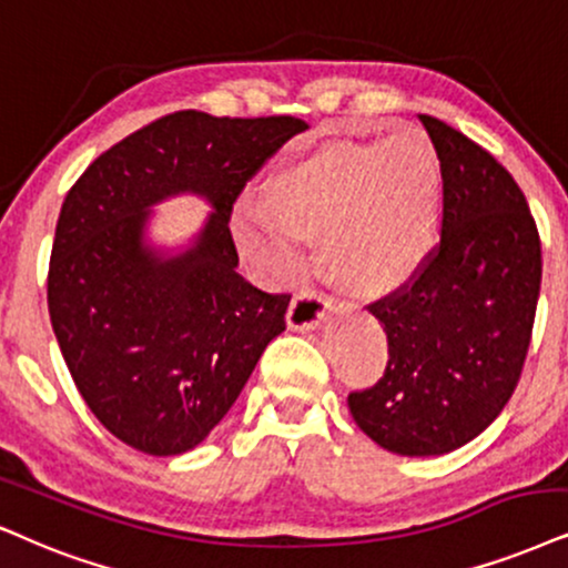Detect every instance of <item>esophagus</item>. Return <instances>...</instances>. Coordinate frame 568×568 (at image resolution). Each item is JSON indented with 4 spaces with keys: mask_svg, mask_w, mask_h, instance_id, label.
I'll return each mask as SVG.
<instances>
[{
    "mask_svg": "<svg viewBox=\"0 0 568 568\" xmlns=\"http://www.w3.org/2000/svg\"><path fill=\"white\" fill-rule=\"evenodd\" d=\"M333 306V298L325 296L320 291H301L293 296L288 306V325L293 329H308L320 325V320L325 317L327 308Z\"/></svg>",
    "mask_w": 568,
    "mask_h": 568,
    "instance_id": "esophagus-1",
    "label": "esophagus"
}]
</instances>
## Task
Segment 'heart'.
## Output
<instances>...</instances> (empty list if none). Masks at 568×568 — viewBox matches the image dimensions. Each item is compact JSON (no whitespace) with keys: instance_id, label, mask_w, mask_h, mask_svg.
I'll list each match as a JSON object with an SVG mask.
<instances>
[{"instance_id":"obj_1","label":"heart","mask_w":568,"mask_h":568,"mask_svg":"<svg viewBox=\"0 0 568 568\" xmlns=\"http://www.w3.org/2000/svg\"><path fill=\"white\" fill-rule=\"evenodd\" d=\"M440 210V162L425 133L335 141L280 168L264 199L243 196L233 239L264 275L285 280L325 235V260L364 293L404 285L425 262Z\"/></svg>"}]
</instances>
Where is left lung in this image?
<instances>
[{
	"label": "left lung",
	"instance_id": "obj_1",
	"mask_svg": "<svg viewBox=\"0 0 568 568\" xmlns=\"http://www.w3.org/2000/svg\"><path fill=\"white\" fill-rule=\"evenodd\" d=\"M419 123L440 160V241L404 285L369 304L387 367L348 393V408L393 454L440 456L483 433L519 385L542 248L511 172L443 120L419 114Z\"/></svg>",
	"mask_w": 568,
	"mask_h": 568
}]
</instances>
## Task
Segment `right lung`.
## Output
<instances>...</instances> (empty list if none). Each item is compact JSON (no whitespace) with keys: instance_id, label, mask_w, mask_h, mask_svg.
Instances as JSON below:
<instances>
[{"instance_id":"add662e5","label":"right lung","mask_w":568,"mask_h":568,"mask_svg":"<svg viewBox=\"0 0 568 568\" xmlns=\"http://www.w3.org/2000/svg\"><path fill=\"white\" fill-rule=\"evenodd\" d=\"M291 114L183 110L99 154L62 201L47 275L49 317L73 383L104 429L149 456L199 445L231 412L291 293L243 280L231 233L246 183L306 131ZM193 190L215 214L197 246L156 261L145 210Z\"/></svg>"}]
</instances>
